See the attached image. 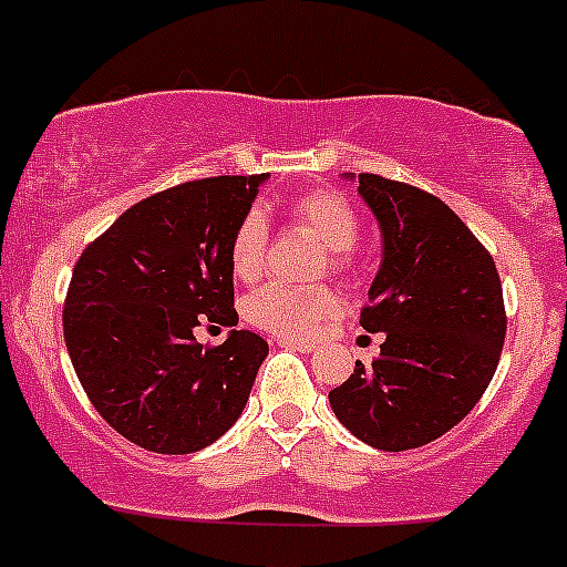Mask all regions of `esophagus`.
Returning <instances> with one entry per match:
<instances>
[{
  "label": "esophagus",
  "instance_id": "34e87169",
  "mask_svg": "<svg viewBox=\"0 0 567 567\" xmlns=\"http://www.w3.org/2000/svg\"><path fill=\"white\" fill-rule=\"evenodd\" d=\"M279 346H282V349H290V351H299V354H312V351H316V343H307V340L282 338L279 340Z\"/></svg>",
  "mask_w": 567,
  "mask_h": 567
}]
</instances>
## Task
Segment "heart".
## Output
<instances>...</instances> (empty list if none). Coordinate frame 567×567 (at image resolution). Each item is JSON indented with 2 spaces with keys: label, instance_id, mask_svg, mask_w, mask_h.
<instances>
[{
  "label": "heart",
  "instance_id": "1",
  "mask_svg": "<svg viewBox=\"0 0 567 567\" xmlns=\"http://www.w3.org/2000/svg\"><path fill=\"white\" fill-rule=\"evenodd\" d=\"M288 218L296 227L307 229L321 240L327 249V266L332 274H349L354 268L351 249L360 240V216L351 207L346 196L338 190L318 188L296 196L288 202ZM268 221L260 210H251L240 218L235 227L233 240H229V268L235 279L251 282L262 274L268 255ZM246 318L255 327L266 332L279 334V338L307 340L329 321L338 316L340 301L329 285H282L271 282L257 288L244 305Z\"/></svg>",
  "mask_w": 567,
  "mask_h": 567
}]
</instances>
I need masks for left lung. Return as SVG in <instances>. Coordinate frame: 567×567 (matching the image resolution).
Here are the masks:
<instances>
[{"mask_svg": "<svg viewBox=\"0 0 567 567\" xmlns=\"http://www.w3.org/2000/svg\"><path fill=\"white\" fill-rule=\"evenodd\" d=\"M357 179L382 233L360 323L384 340L329 404L362 443L406 452L454 430L491 384L507 334L502 282L485 246L437 196L377 174Z\"/></svg>", "mask_w": 567, "mask_h": 567, "instance_id": "8db88e82", "label": "left lung"}]
</instances>
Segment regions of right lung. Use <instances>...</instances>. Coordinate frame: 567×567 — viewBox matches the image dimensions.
<instances>
[{"mask_svg": "<svg viewBox=\"0 0 567 567\" xmlns=\"http://www.w3.org/2000/svg\"><path fill=\"white\" fill-rule=\"evenodd\" d=\"M268 174L161 190L115 218L76 260L63 334L99 415L135 446L194 454L249 401L268 343L229 329L213 349L202 321L238 327L229 240Z\"/></svg>", "mask_w": 567, "mask_h": 567, "instance_id": "obj_1", "label": "right lung"}]
</instances>
